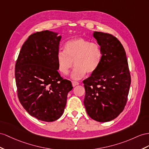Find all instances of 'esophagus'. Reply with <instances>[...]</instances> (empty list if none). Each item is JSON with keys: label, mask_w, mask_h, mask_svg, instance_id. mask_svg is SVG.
I'll return each instance as SVG.
<instances>
[{"label": "esophagus", "mask_w": 149, "mask_h": 149, "mask_svg": "<svg viewBox=\"0 0 149 149\" xmlns=\"http://www.w3.org/2000/svg\"><path fill=\"white\" fill-rule=\"evenodd\" d=\"M72 86H73V87H75V86L79 84V83L78 82H75V81H72Z\"/></svg>", "instance_id": "34e87169"}]
</instances>
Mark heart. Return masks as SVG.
Masks as SVG:
<instances>
[{
    "label": "heart",
    "instance_id": "b5f03b06",
    "mask_svg": "<svg viewBox=\"0 0 149 149\" xmlns=\"http://www.w3.org/2000/svg\"><path fill=\"white\" fill-rule=\"evenodd\" d=\"M65 51L59 50L56 54L58 70L67 75L73 66L72 78L80 79L86 74L93 73L100 66L102 58L101 46L97 43L82 38H74L67 41Z\"/></svg>",
    "mask_w": 149,
    "mask_h": 149
}]
</instances>
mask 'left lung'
Returning <instances> with one entry per match:
<instances>
[{
  "label": "left lung",
  "instance_id": "left-lung-1",
  "mask_svg": "<svg viewBox=\"0 0 149 149\" xmlns=\"http://www.w3.org/2000/svg\"><path fill=\"white\" fill-rule=\"evenodd\" d=\"M102 58L97 69L83 81L88 115L99 122L116 118L127 104L131 84L128 60L120 41L111 34L95 31Z\"/></svg>",
  "mask_w": 149,
  "mask_h": 149
}]
</instances>
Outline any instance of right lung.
Returning <instances> with one entry per match:
<instances>
[{
	"mask_svg": "<svg viewBox=\"0 0 149 149\" xmlns=\"http://www.w3.org/2000/svg\"><path fill=\"white\" fill-rule=\"evenodd\" d=\"M61 36L52 31L32 34L22 45L15 66L17 96L30 115L51 122L62 115L73 87L59 74L56 54Z\"/></svg>",
	"mask_w": 149,
	"mask_h": 149,
	"instance_id": "obj_1",
	"label": "right lung"
}]
</instances>
